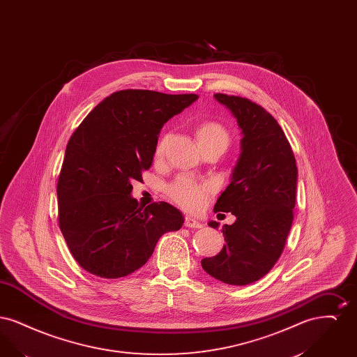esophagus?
<instances>
[{
  "instance_id": "esophagus-1",
  "label": "esophagus",
  "mask_w": 357,
  "mask_h": 357,
  "mask_svg": "<svg viewBox=\"0 0 357 357\" xmlns=\"http://www.w3.org/2000/svg\"><path fill=\"white\" fill-rule=\"evenodd\" d=\"M185 226L188 227V229H201L202 227L201 222L194 220L192 217H186L185 218Z\"/></svg>"
}]
</instances>
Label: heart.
Wrapping results in <instances>:
<instances>
[{
  "label": "heart",
  "instance_id": "heart-1",
  "mask_svg": "<svg viewBox=\"0 0 357 357\" xmlns=\"http://www.w3.org/2000/svg\"><path fill=\"white\" fill-rule=\"evenodd\" d=\"M198 144L204 150L206 147H221L226 149L230 143V134L220 121L206 120L202 121L195 131ZM170 136L163 135L155 146L153 159L155 162L163 160ZM214 194V186L207 182H197L190 178H178L167 187V195L171 201L179 204L188 211H199L208 198Z\"/></svg>",
  "mask_w": 357,
  "mask_h": 357
}]
</instances>
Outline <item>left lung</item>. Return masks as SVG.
Instances as JSON below:
<instances>
[{
    "label": "left lung",
    "mask_w": 357,
    "mask_h": 357,
    "mask_svg": "<svg viewBox=\"0 0 357 357\" xmlns=\"http://www.w3.org/2000/svg\"><path fill=\"white\" fill-rule=\"evenodd\" d=\"M214 96L233 112L243 135L231 182L214 206L215 213H231L237 221L222 227L226 245L220 255L201 264L225 284L249 285L271 272L284 252L296 206V158L265 108L241 96ZM208 225L218 229L217 222Z\"/></svg>",
    "instance_id": "1"
}]
</instances>
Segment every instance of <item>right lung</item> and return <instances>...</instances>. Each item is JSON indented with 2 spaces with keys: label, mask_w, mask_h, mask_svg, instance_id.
<instances>
[{
  "label": "right lung",
  "mask_w": 357,
  "mask_h": 357,
  "mask_svg": "<svg viewBox=\"0 0 357 357\" xmlns=\"http://www.w3.org/2000/svg\"><path fill=\"white\" fill-rule=\"evenodd\" d=\"M198 99L123 89L99 102L69 139L57 181L59 226L86 272L119 278L142 268L158 239L179 230L183 217L166 202L140 207L131 198L153 165L163 124Z\"/></svg>",
  "instance_id": "add662e5"
}]
</instances>
